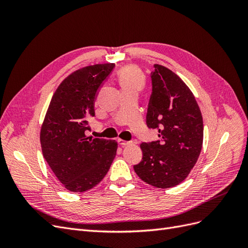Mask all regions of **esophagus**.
<instances>
[{"mask_svg": "<svg viewBox=\"0 0 248 248\" xmlns=\"http://www.w3.org/2000/svg\"><path fill=\"white\" fill-rule=\"evenodd\" d=\"M118 142H119V145L121 146V147H125V146H129V145H131V141H126V140H121V139H119V140H118Z\"/></svg>", "mask_w": 248, "mask_h": 248, "instance_id": "obj_1", "label": "esophagus"}]
</instances>
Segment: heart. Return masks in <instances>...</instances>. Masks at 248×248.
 <instances>
[{
  "mask_svg": "<svg viewBox=\"0 0 248 248\" xmlns=\"http://www.w3.org/2000/svg\"><path fill=\"white\" fill-rule=\"evenodd\" d=\"M119 81L123 90H134L138 92L145 86L144 76L133 66H127L120 70Z\"/></svg>",
  "mask_w": 248,
  "mask_h": 248,
  "instance_id": "heart-1",
  "label": "heart"
}]
</instances>
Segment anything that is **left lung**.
<instances>
[{
  "instance_id": "obj_1",
  "label": "left lung",
  "mask_w": 248,
  "mask_h": 248,
  "mask_svg": "<svg viewBox=\"0 0 248 248\" xmlns=\"http://www.w3.org/2000/svg\"><path fill=\"white\" fill-rule=\"evenodd\" d=\"M151 79L146 122L160 140L142 142V160L133 169L144 182L170 188L184 181L197 163L204 125L192 92L175 72L154 64Z\"/></svg>"
}]
</instances>
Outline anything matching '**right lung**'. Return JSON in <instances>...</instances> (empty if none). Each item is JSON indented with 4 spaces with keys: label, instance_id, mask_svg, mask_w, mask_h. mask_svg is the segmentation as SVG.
Returning a JSON list of instances; mask_svg holds the SVG:
<instances>
[{
    "label": "right lung",
    "instance_id": "obj_1",
    "mask_svg": "<svg viewBox=\"0 0 248 248\" xmlns=\"http://www.w3.org/2000/svg\"><path fill=\"white\" fill-rule=\"evenodd\" d=\"M114 63L84 67L67 77L52 95L40 130L44 159L67 190L84 192L108 174L114 160L116 140L92 139L88 120L95 116L98 90Z\"/></svg>",
    "mask_w": 248,
    "mask_h": 248
}]
</instances>
